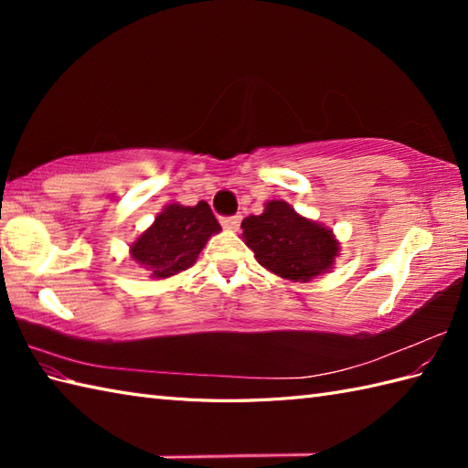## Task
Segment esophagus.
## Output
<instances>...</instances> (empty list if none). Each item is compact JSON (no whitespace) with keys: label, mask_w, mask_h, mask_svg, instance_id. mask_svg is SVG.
Returning <instances> with one entry per match:
<instances>
[{"label":"esophagus","mask_w":468,"mask_h":468,"mask_svg":"<svg viewBox=\"0 0 468 468\" xmlns=\"http://www.w3.org/2000/svg\"><path fill=\"white\" fill-rule=\"evenodd\" d=\"M241 223V215H233V217H221V225L229 231H235L237 227Z\"/></svg>","instance_id":"obj_1"}]
</instances>
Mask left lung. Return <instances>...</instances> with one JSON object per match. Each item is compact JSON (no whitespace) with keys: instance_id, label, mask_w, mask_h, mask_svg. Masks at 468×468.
<instances>
[{"instance_id":"1","label":"left lung","mask_w":468,"mask_h":468,"mask_svg":"<svg viewBox=\"0 0 468 468\" xmlns=\"http://www.w3.org/2000/svg\"><path fill=\"white\" fill-rule=\"evenodd\" d=\"M243 241L265 270L292 282H312L332 270L340 243L332 229L295 213L285 201H270L261 215L243 218Z\"/></svg>"}]
</instances>
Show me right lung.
I'll use <instances>...</instances> for the list:
<instances>
[{
  "mask_svg": "<svg viewBox=\"0 0 468 468\" xmlns=\"http://www.w3.org/2000/svg\"><path fill=\"white\" fill-rule=\"evenodd\" d=\"M218 231L221 225L205 201L195 207L173 203L166 205L154 223L131 245V255L154 280H166L188 270L208 237Z\"/></svg>",
  "mask_w": 468,
  "mask_h": 468,
  "instance_id": "obj_1",
  "label": "right lung"
}]
</instances>
